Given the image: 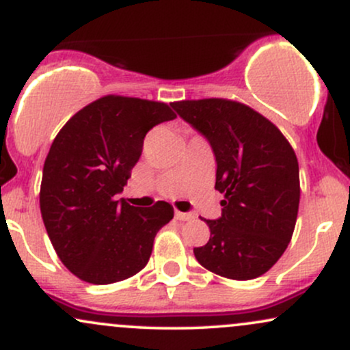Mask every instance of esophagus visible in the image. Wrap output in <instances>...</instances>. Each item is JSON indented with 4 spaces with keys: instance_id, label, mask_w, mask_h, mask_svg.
Listing matches in <instances>:
<instances>
[{
    "instance_id": "esophagus-1",
    "label": "esophagus",
    "mask_w": 350,
    "mask_h": 350,
    "mask_svg": "<svg viewBox=\"0 0 350 350\" xmlns=\"http://www.w3.org/2000/svg\"><path fill=\"white\" fill-rule=\"evenodd\" d=\"M176 219L179 220V222H184V220H191L192 219V214H187V212H179L176 211Z\"/></svg>"
}]
</instances>
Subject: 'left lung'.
<instances>
[{
	"mask_svg": "<svg viewBox=\"0 0 350 350\" xmlns=\"http://www.w3.org/2000/svg\"><path fill=\"white\" fill-rule=\"evenodd\" d=\"M211 143L222 217L206 220L211 239L194 248L198 262L230 280L262 276L280 260L299 207L298 158L270 120L227 98L172 102Z\"/></svg>",
	"mask_w": 350,
	"mask_h": 350,
	"instance_id": "8db88e82",
	"label": "left lung"
}]
</instances>
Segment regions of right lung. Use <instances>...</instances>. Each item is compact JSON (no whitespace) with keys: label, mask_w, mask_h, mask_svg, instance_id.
Wrapping results in <instances>:
<instances>
[{"label":"right lung","mask_w":350,"mask_h":350,"mask_svg":"<svg viewBox=\"0 0 350 350\" xmlns=\"http://www.w3.org/2000/svg\"><path fill=\"white\" fill-rule=\"evenodd\" d=\"M174 118L163 102L105 95L79 110L52 142L39 204L52 247L77 278L110 284L146 267L154 237L174 208L164 200L133 207L116 194L148 131Z\"/></svg>","instance_id":"obj_1"}]
</instances>
